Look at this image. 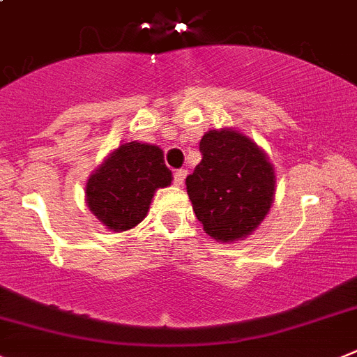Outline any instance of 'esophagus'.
<instances>
[{"label": "esophagus", "mask_w": 357, "mask_h": 357, "mask_svg": "<svg viewBox=\"0 0 357 357\" xmlns=\"http://www.w3.org/2000/svg\"><path fill=\"white\" fill-rule=\"evenodd\" d=\"M185 176H188V169H176L173 173V182H175V185H184Z\"/></svg>", "instance_id": "obj_1"}]
</instances>
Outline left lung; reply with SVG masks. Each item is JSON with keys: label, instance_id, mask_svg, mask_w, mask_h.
<instances>
[{"label": "left lung", "instance_id": "1", "mask_svg": "<svg viewBox=\"0 0 357 357\" xmlns=\"http://www.w3.org/2000/svg\"><path fill=\"white\" fill-rule=\"evenodd\" d=\"M200 152V165L185 178L196 218L219 243L248 237L274 200L276 176L269 157L234 129L208 130Z\"/></svg>", "mask_w": 357, "mask_h": 357}]
</instances>
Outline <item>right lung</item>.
I'll return each mask as SVG.
<instances>
[{
    "mask_svg": "<svg viewBox=\"0 0 357 357\" xmlns=\"http://www.w3.org/2000/svg\"><path fill=\"white\" fill-rule=\"evenodd\" d=\"M172 178L159 146L126 143L113 150L88 178V208L109 230H130L145 219L153 192L168 188Z\"/></svg>",
    "mask_w": 357,
    "mask_h": 357,
    "instance_id": "right-lung-1",
    "label": "right lung"
}]
</instances>
